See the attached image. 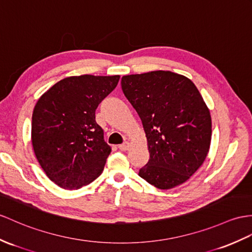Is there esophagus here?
Returning a JSON list of instances; mask_svg holds the SVG:
<instances>
[{"mask_svg": "<svg viewBox=\"0 0 252 252\" xmlns=\"http://www.w3.org/2000/svg\"><path fill=\"white\" fill-rule=\"evenodd\" d=\"M129 146H130V144H129V142H125V143H123V144H121V145H119V149L121 150V151H128L129 150Z\"/></svg>", "mask_w": 252, "mask_h": 252, "instance_id": "esophagus-1", "label": "esophagus"}]
</instances>
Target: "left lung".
<instances>
[{
	"label": "left lung",
	"mask_w": 252,
	"mask_h": 252,
	"mask_svg": "<svg viewBox=\"0 0 252 252\" xmlns=\"http://www.w3.org/2000/svg\"><path fill=\"white\" fill-rule=\"evenodd\" d=\"M122 90L139 114L150 160L139 175L158 189L187 182L203 164L212 140V118L187 77L155 70L122 77Z\"/></svg>",
	"instance_id": "obj_1"
}]
</instances>
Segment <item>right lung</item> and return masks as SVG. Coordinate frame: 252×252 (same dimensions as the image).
Instances as JSON below:
<instances>
[{"label": "right lung", "instance_id": "1", "mask_svg": "<svg viewBox=\"0 0 252 252\" xmlns=\"http://www.w3.org/2000/svg\"><path fill=\"white\" fill-rule=\"evenodd\" d=\"M119 80V75L67 77L36 102L33 150L46 175L59 187L79 189L103 171L111 147L95 121V111Z\"/></svg>", "mask_w": 252, "mask_h": 252}]
</instances>
